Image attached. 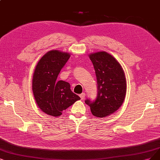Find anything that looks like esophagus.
Wrapping results in <instances>:
<instances>
[{
    "label": "esophagus",
    "mask_w": 160,
    "mask_h": 160,
    "mask_svg": "<svg viewBox=\"0 0 160 160\" xmlns=\"http://www.w3.org/2000/svg\"><path fill=\"white\" fill-rule=\"evenodd\" d=\"M80 98H81V99H84L85 98V96H86V94L85 93H82L81 94H80Z\"/></svg>",
    "instance_id": "obj_1"
}]
</instances>
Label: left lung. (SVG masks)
<instances>
[{
    "label": "left lung",
    "mask_w": 160,
    "mask_h": 160,
    "mask_svg": "<svg viewBox=\"0 0 160 160\" xmlns=\"http://www.w3.org/2000/svg\"><path fill=\"white\" fill-rule=\"evenodd\" d=\"M97 79L98 94L96 99L88 98L92 113L105 117L113 113L122 104L127 92L124 71L116 59L109 53L101 51L90 55Z\"/></svg>",
    "instance_id": "obj_1"
}]
</instances>
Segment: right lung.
<instances>
[{"instance_id":"add662e5","label":"right lung","mask_w":160,"mask_h":160,"mask_svg":"<svg viewBox=\"0 0 160 160\" xmlns=\"http://www.w3.org/2000/svg\"><path fill=\"white\" fill-rule=\"evenodd\" d=\"M67 52L50 51L38 62L33 76L32 90L35 101L44 113L58 117L80 98L70 90L69 83L56 81L70 58Z\"/></svg>"}]
</instances>
